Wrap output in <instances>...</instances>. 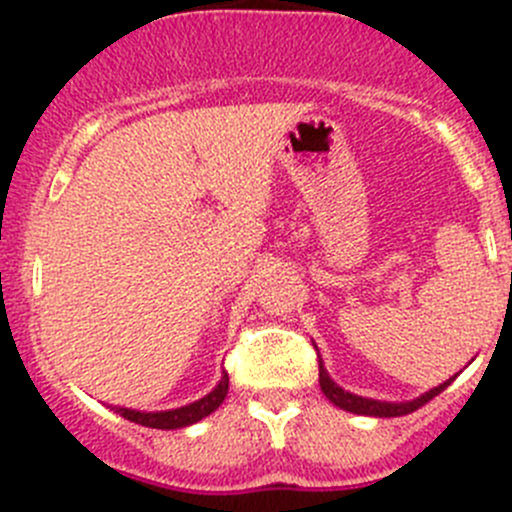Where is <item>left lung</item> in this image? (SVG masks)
<instances>
[{"instance_id":"8db88e82","label":"left lung","mask_w":512,"mask_h":512,"mask_svg":"<svg viewBox=\"0 0 512 512\" xmlns=\"http://www.w3.org/2000/svg\"><path fill=\"white\" fill-rule=\"evenodd\" d=\"M451 381L453 379L443 381L441 386H436V389L426 391V394L418 396V399H414V401H401V404H391V401L364 399V396H356V394H349V391H344L342 386H337L332 379H329L327 369H324L322 359H319V386H322L324 396H327V399L332 401L334 406H339V409L352 411V414H361V416H379V418L406 416V414H411V411L421 409L423 404H428V401H431L433 396L441 394V391L446 389V386L451 384Z\"/></svg>"}]
</instances>
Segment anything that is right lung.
<instances>
[{
    "label": "right lung",
    "mask_w": 512,
    "mask_h": 512,
    "mask_svg": "<svg viewBox=\"0 0 512 512\" xmlns=\"http://www.w3.org/2000/svg\"><path fill=\"white\" fill-rule=\"evenodd\" d=\"M227 384H230V376H227L225 371L220 384L215 386L208 396H203V399L193 401V404L188 406H180V409H170V411H136V409H123V406H116V414H121L123 418H128V421L141 423V426H148V428H163V431H170V428H183L213 414V411L225 401Z\"/></svg>",
    "instance_id": "obj_1"
}]
</instances>
